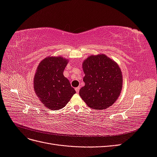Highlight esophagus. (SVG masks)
<instances>
[{
	"label": "esophagus",
	"mask_w": 157,
	"mask_h": 157,
	"mask_svg": "<svg viewBox=\"0 0 157 157\" xmlns=\"http://www.w3.org/2000/svg\"><path fill=\"white\" fill-rule=\"evenodd\" d=\"M79 90H80V87L75 88V91H76V92H77V94L79 92Z\"/></svg>",
	"instance_id": "34e87169"
}]
</instances>
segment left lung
<instances>
[{"mask_svg": "<svg viewBox=\"0 0 157 157\" xmlns=\"http://www.w3.org/2000/svg\"><path fill=\"white\" fill-rule=\"evenodd\" d=\"M84 86L79 95L90 108L101 110L114 104L120 96L122 75L118 65L105 54L90 56L82 64Z\"/></svg>", "mask_w": 157, "mask_h": 157, "instance_id": "left-lung-1", "label": "left lung"}]
</instances>
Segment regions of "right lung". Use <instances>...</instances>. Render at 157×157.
I'll list each match as a JSON object with an SVG mask.
<instances>
[{
	"label": "right lung",
	"instance_id": "obj_1",
	"mask_svg": "<svg viewBox=\"0 0 157 157\" xmlns=\"http://www.w3.org/2000/svg\"><path fill=\"white\" fill-rule=\"evenodd\" d=\"M67 63L62 57H48L40 61L35 75V92L44 105L52 110L62 109L76 93L63 76Z\"/></svg>",
	"mask_w": 157,
	"mask_h": 157
}]
</instances>
